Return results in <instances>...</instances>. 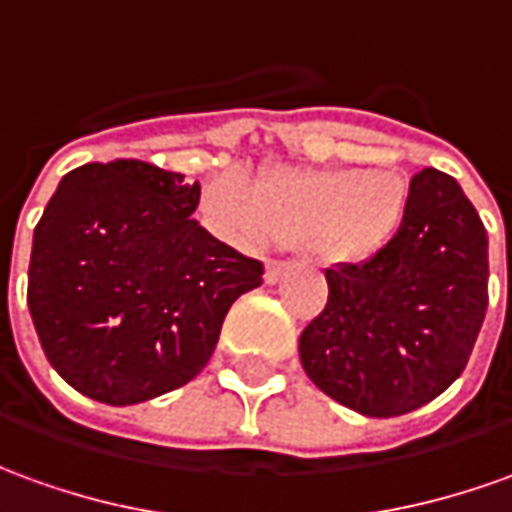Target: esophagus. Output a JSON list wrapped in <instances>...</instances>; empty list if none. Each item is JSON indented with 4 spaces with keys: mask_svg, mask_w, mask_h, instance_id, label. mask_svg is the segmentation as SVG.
<instances>
[{
    "mask_svg": "<svg viewBox=\"0 0 512 512\" xmlns=\"http://www.w3.org/2000/svg\"><path fill=\"white\" fill-rule=\"evenodd\" d=\"M290 270V264L281 262V259H267V267H264V281L267 284H276L278 278L284 276Z\"/></svg>",
    "mask_w": 512,
    "mask_h": 512,
    "instance_id": "obj_1",
    "label": "esophagus"
}]
</instances>
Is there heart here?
<instances>
[{
    "instance_id": "1",
    "label": "heart",
    "mask_w": 512,
    "mask_h": 512,
    "mask_svg": "<svg viewBox=\"0 0 512 512\" xmlns=\"http://www.w3.org/2000/svg\"><path fill=\"white\" fill-rule=\"evenodd\" d=\"M410 209V183L396 169H267L256 189L236 175L203 189L211 225L236 242L306 245L329 264L373 259L398 234Z\"/></svg>"
}]
</instances>
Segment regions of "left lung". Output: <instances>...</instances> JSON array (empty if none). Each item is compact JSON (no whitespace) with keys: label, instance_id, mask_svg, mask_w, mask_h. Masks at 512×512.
Here are the masks:
<instances>
[{"label":"left lung","instance_id":"1","mask_svg":"<svg viewBox=\"0 0 512 512\" xmlns=\"http://www.w3.org/2000/svg\"><path fill=\"white\" fill-rule=\"evenodd\" d=\"M326 281L329 301L298 340L306 376L368 418L407 415L468 365L488 309V231L460 183L426 167L398 234Z\"/></svg>","mask_w":512,"mask_h":512}]
</instances>
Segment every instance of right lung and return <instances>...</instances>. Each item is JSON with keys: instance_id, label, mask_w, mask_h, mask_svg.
I'll list each match as a JSON object with an SVG mask.
<instances>
[{"instance_id": "add662e5", "label": "right lung", "mask_w": 512, "mask_h": 512, "mask_svg": "<svg viewBox=\"0 0 512 512\" xmlns=\"http://www.w3.org/2000/svg\"><path fill=\"white\" fill-rule=\"evenodd\" d=\"M200 183L116 158L63 175L33 234L27 306L77 393L128 407L192 382L264 264L192 220Z\"/></svg>"}]
</instances>
